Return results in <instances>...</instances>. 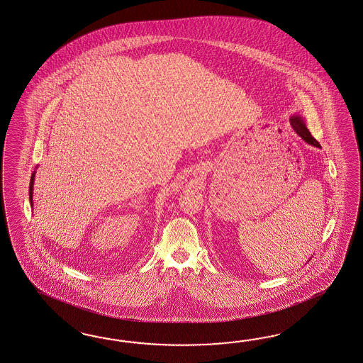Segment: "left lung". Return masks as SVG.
<instances>
[{
    "label": "left lung",
    "instance_id": "1",
    "mask_svg": "<svg viewBox=\"0 0 363 363\" xmlns=\"http://www.w3.org/2000/svg\"><path fill=\"white\" fill-rule=\"evenodd\" d=\"M291 125H292V128L295 129V131L298 133V135L303 138V140H306L307 143L309 145H312V146H315V147H321L320 146V143L317 142L313 137H312V134L309 133V130L307 129V126H306V123L303 121V118L300 117V116H294V117H291Z\"/></svg>",
    "mask_w": 363,
    "mask_h": 363
}]
</instances>
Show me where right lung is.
<instances>
[{
	"instance_id": "add662e5",
	"label": "right lung",
	"mask_w": 363,
	"mask_h": 363,
	"mask_svg": "<svg viewBox=\"0 0 363 363\" xmlns=\"http://www.w3.org/2000/svg\"><path fill=\"white\" fill-rule=\"evenodd\" d=\"M34 177H35V171L33 172L31 179H30V189H28V196H30V203H31V206H33V186H34Z\"/></svg>"
}]
</instances>
